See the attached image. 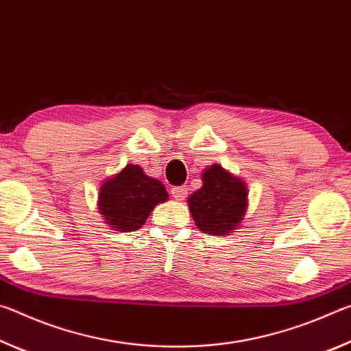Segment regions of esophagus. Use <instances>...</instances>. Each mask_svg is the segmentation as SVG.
<instances>
[{
	"label": "esophagus",
	"mask_w": 351,
	"mask_h": 351,
	"mask_svg": "<svg viewBox=\"0 0 351 351\" xmlns=\"http://www.w3.org/2000/svg\"><path fill=\"white\" fill-rule=\"evenodd\" d=\"M171 195H173L175 199H184L187 197V187L186 186L173 187V189H171Z\"/></svg>",
	"instance_id": "1"
}]
</instances>
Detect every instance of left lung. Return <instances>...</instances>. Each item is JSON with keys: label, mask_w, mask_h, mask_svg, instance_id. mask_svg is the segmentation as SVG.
Returning <instances> with one entry per match:
<instances>
[{"label": "left lung", "mask_w": 351, "mask_h": 351, "mask_svg": "<svg viewBox=\"0 0 351 351\" xmlns=\"http://www.w3.org/2000/svg\"><path fill=\"white\" fill-rule=\"evenodd\" d=\"M201 180L203 186L187 199L195 224L204 234L229 235L246 213V184L218 164L207 167Z\"/></svg>", "instance_id": "left-lung-1"}]
</instances>
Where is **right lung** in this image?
<instances>
[{
	"instance_id": "1",
	"label": "right lung",
	"mask_w": 351,
	"mask_h": 351,
	"mask_svg": "<svg viewBox=\"0 0 351 351\" xmlns=\"http://www.w3.org/2000/svg\"><path fill=\"white\" fill-rule=\"evenodd\" d=\"M169 198L164 184L147 176L139 165L128 164L108 178L99 192V212L117 232H133L142 228L153 207Z\"/></svg>"
}]
</instances>
